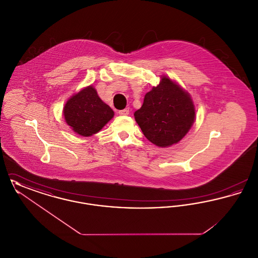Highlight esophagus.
I'll return each instance as SVG.
<instances>
[{"label": "esophagus", "instance_id": "34e87169", "mask_svg": "<svg viewBox=\"0 0 258 258\" xmlns=\"http://www.w3.org/2000/svg\"><path fill=\"white\" fill-rule=\"evenodd\" d=\"M120 115H122V116H126V115H128V113H130V109L128 108H124L123 110H120L118 112Z\"/></svg>", "mask_w": 258, "mask_h": 258}]
</instances>
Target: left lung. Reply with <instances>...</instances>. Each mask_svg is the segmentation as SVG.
<instances>
[{"mask_svg": "<svg viewBox=\"0 0 258 258\" xmlns=\"http://www.w3.org/2000/svg\"><path fill=\"white\" fill-rule=\"evenodd\" d=\"M135 118L150 142L158 147H170L181 141L192 126L196 107L185 90L168 76L161 75L160 84L145 95Z\"/></svg>", "mask_w": 258, "mask_h": 258, "instance_id": "left-lung-1", "label": "left lung"}]
</instances>
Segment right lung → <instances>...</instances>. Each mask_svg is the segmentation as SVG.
I'll use <instances>...</instances> for the list:
<instances>
[{"mask_svg":"<svg viewBox=\"0 0 258 258\" xmlns=\"http://www.w3.org/2000/svg\"><path fill=\"white\" fill-rule=\"evenodd\" d=\"M66 123L75 134L88 137L98 132L114 117V111L90 85L69 98L62 109Z\"/></svg>","mask_w":258,"mask_h":258,"instance_id":"right-lung-1","label":"right lung"}]
</instances>
